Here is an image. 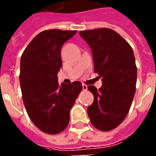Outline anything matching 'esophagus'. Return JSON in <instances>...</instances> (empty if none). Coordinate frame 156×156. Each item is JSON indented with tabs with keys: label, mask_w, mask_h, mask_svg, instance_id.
Listing matches in <instances>:
<instances>
[{
	"label": "esophagus",
	"mask_w": 156,
	"mask_h": 156,
	"mask_svg": "<svg viewBox=\"0 0 156 156\" xmlns=\"http://www.w3.org/2000/svg\"><path fill=\"white\" fill-rule=\"evenodd\" d=\"M82 88H83V90H87L88 89V86L86 84H83Z\"/></svg>",
	"instance_id": "esophagus-1"
}]
</instances>
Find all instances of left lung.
<instances>
[{
  "label": "left lung",
  "mask_w": 156,
  "mask_h": 156,
  "mask_svg": "<svg viewBox=\"0 0 156 156\" xmlns=\"http://www.w3.org/2000/svg\"><path fill=\"white\" fill-rule=\"evenodd\" d=\"M79 35L90 47L95 73L102 87L89 85L94 103L88 108L92 124L102 131L115 129L123 122L135 94L137 68L134 51L119 34L108 28L82 31Z\"/></svg>",
  "instance_id": "obj_1"
}]
</instances>
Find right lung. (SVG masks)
I'll return each instance as SVG.
<instances>
[{
    "instance_id": "obj_1",
    "label": "right lung",
    "mask_w": 156,
    "mask_h": 156,
    "mask_svg": "<svg viewBox=\"0 0 156 156\" xmlns=\"http://www.w3.org/2000/svg\"><path fill=\"white\" fill-rule=\"evenodd\" d=\"M76 32L43 31L21 57L19 78L26 110L33 124L47 134H58L68 126L70 109L82 90L80 82L58 85V80L62 47Z\"/></svg>"
}]
</instances>
